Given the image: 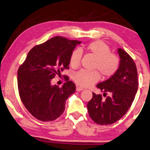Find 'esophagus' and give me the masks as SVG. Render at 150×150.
<instances>
[{"instance_id":"esophagus-1","label":"esophagus","mask_w":150,"mask_h":150,"mask_svg":"<svg viewBox=\"0 0 150 150\" xmlns=\"http://www.w3.org/2000/svg\"><path fill=\"white\" fill-rule=\"evenodd\" d=\"M83 88H81V87H77V88H76V91H81V90H83Z\"/></svg>"}]
</instances>
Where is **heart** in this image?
<instances>
[{"label": "heart", "instance_id": "obj_1", "mask_svg": "<svg viewBox=\"0 0 150 150\" xmlns=\"http://www.w3.org/2000/svg\"><path fill=\"white\" fill-rule=\"evenodd\" d=\"M84 49L96 58L93 69H98L102 77L110 78L115 75L120 67L119 57L112 53L108 44L101 40H96L87 44ZM82 52L79 49H75L69 57V64L72 68H77L80 65ZM73 79L81 87L92 86L100 79V73L98 71L80 70L75 73Z\"/></svg>", "mask_w": 150, "mask_h": 150}]
</instances>
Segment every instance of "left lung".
Listing matches in <instances>:
<instances>
[{"mask_svg":"<svg viewBox=\"0 0 150 150\" xmlns=\"http://www.w3.org/2000/svg\"><path fill=\"white\" fill-rule=\"evenodd\" d=\"M118 52L120 64L117 73L97 85L106 98L104 99L101 94L93 93L87 105L89 117L98 125H111L123 117L132 104L138 89L135 62L122 49L118 48Z\"/></svg>","mask_w":150,"mask_h":150,"instance_id":"left-lung-1","label":"left lung"}]
</instances>
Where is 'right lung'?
Wrapping results in <instances>:
<instances>
[{
    "instance_id": "right-lung-1",
    "label": "right lung",
    "mask_w": 150,
    "mask_h": 150,
    "mask_svg": "<svg viewBox=\"0 0 150 150\" xmlns=\"http://www.w3.org/2000/svg\"><path fill=\"white\" fill-rule=\"evenodd\" d=\"M78 40L56 36L33 47L17 71V85L21 100L38 120L52 121L62 115L66 100L75 91L74 83L68 81L61 88L51 85L61 71L69 69V57Z\"/></svg>"
}]
</instances>
